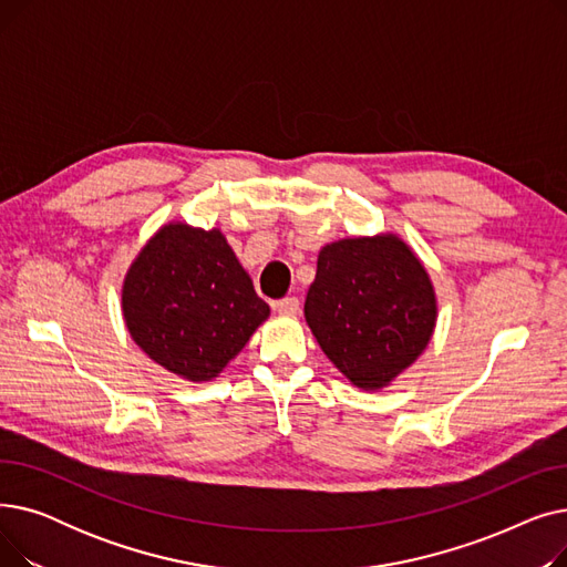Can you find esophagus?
<instances>
[{"mask_svg":"<svg viewBox=\"0 0 567 567\" xmlns=\"http://www.w3.org/2000/svg\"><path fill=\"white\" fill-rule=\"evenodd\" d=\"M276 310L282 315H299L301 310V301L296 296H285V299L276 301Z\"/></svg>","mask_w":567,"mask_h":567,"instance_id":"1","label":"esophagus"}]
</instances>
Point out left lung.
<instances>
[{"mask_svg":"<svg viewBox=\"0 0 567 567\" xmlns=\"http://www.w3.org/2000/svg\"><path fill=\"white\" fill-rule=\"evenodd\" d=\"M306 319L333 365L353 385L374 391L430 342L434 289L400 238H344L319 252Z\"/></svg>","mask_w":567,"mask_h":567,"instance_id":"left-lung-1","label":"left lung"}]
</instances>
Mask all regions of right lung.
I'll return each instance as SVG.
<instances>
[{"mask_svg": "<svg viewBox=\"0 0 567 567\" xmlns=\"http://www.w3.org/2000/svg\"><path fill=\"white\" fill-rule=\"evenodd\" d=\"M124 317L148 359L208 381L246 347L268 306L218 229L167 225L131 266Z\"/></svg>", "mask_w": 567, "mask_h": 567, "instance_id": "add662e5", "label": "right lung"}]
</instances>
